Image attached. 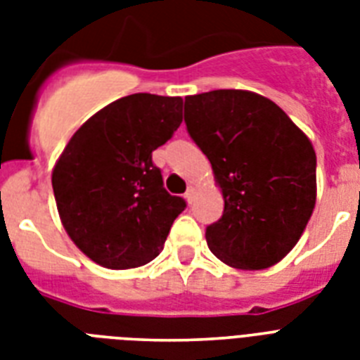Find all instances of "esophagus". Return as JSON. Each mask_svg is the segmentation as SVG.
<instances>
[{"mask_svg":"<svg viewBox=\"0 0 360 360\" xmlns=\"http://www.w3.org/2000/svg\"><path fill=\"white\" fill-rule=\"evenodd\" d=\"M194 196H196V188L194 186H188V191L185 192V200L188 203H192V200H194Z\"/></svg>","mask_w":360,"mask_h":360,"instance_id":"1","label":"esophagus"}]
</instances>
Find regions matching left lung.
Listing matches in <instances>:
<instances>
[{
    "label": "left lung",
    "instance_id": "1",
    "mask_svg": "<svg viewBox=\"0 0 360 360\" xmlns=\"http://www.w3.org/2000/svg\"><path fill=\"white\" fill-rule=\"evenodd\" d=\"M185 123L224 198L222 219L205 230L211 252L233 269L273 267L314 213L312 141L273 101L245 89L186 97Z\"/></svg>",
    "mask_w": 360,
    "mask_h": 360
}]
</instances>
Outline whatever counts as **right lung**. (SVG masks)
I'll list each match as a JSON object with an SVG mask.
<instances>
[{
  "label": "right lung",
  "instance_id": "obj_1",
  "mask_svg": "<svg viewBox=\"0 0 360 360\" xmlns=\"http://www.w3.org/2000/svg\"><path fill=\"white\" fill-rule=\"evenodd\" d=\"M183 121V98L134 93L76 130L53 166L59 219L78 248L106 269H134L160 254L185 211L172 196L153 151Z\"/></svg>",
  "mask_w": 360,
  "mask_h": 360
}]
</instances>
